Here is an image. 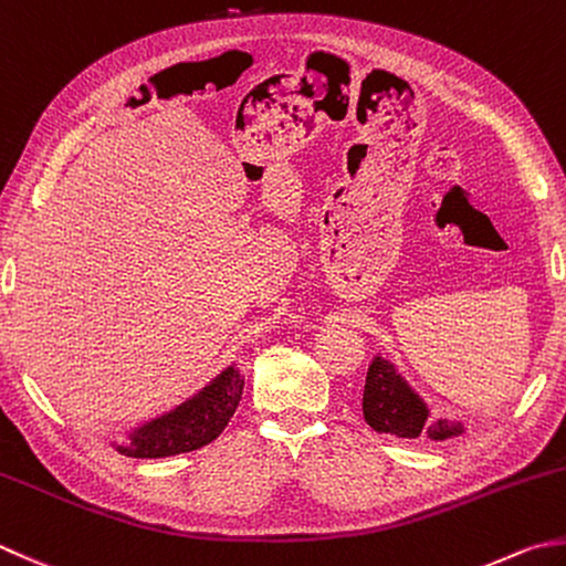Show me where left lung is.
Here are the masks:
<instances>
[{
	"mask_svg": "<svg viewBox=\"0 0 566 566\" xmlns=\"http://www.w3.org/2000/svg\"><path fill=\"white\" fill-rule=\"evenodd\" d=\"M363 417L380 434H395L400 439H431L444 441L459 437L461 422L437 419L429 422V409L392 363L375 358L368 368L363 390Z\"/></svg>",
	"mask_w": 566,
	"mask_h": 566,
	"instance_id": "left-lung-1",
	"label": "left lung"
}]
</instances>
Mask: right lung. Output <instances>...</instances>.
I'll use <instances>...</instances> for the list:
<instances>
[{"label":"right lung","instance_id":"right-lung-1","mask_svg":"<svg viewBox=\"0 0 566 566\" xmlns=\"http://www.w3.org/2000/svg\"><path fill=\"white\" fill-rule=\"evenodd\" d=\"M242 385L245 380L240 370L230 365L191 400L132 431L129 444L117 447V451L132 459H164L210 444L235 415Z\"/></svg>","mask_w":566,"mask_h":566}]
</instances>
